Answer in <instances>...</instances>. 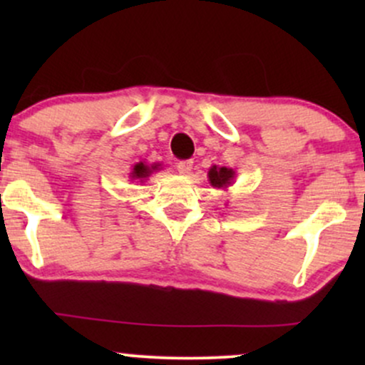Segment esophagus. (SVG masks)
<instances>
[{
    "instance_id": "obj_1",
    "label": "esophagus",
    "mask_w": 365,
    "mask_h": 365,
    "mask_svg": "<svg viewBox=\"0 0 365 365\" xmlns=\"http://www.w3.org/2000/svg\"><path fill=\"white\" fill-rule=\"evenodd\" d=\"M178 168V173L183 175V177H188V175L192 173V170H194V165H192V161H180L177 165Z\"/></svg>"
}]
</instances>
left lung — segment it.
<instances>
[{
    "mask_svg": "<svg viewBox=\"0 0 365 365\" xmlns=\"http://www.w3.org/2000/svg\"><path fill=\"white\" fill-rule=\"evenodd\" d=\"M207 180L215 188L226 190L235 182V171L232 168H226V166H211V170L207 171Z\"/></svg>",
    "mask_w": 365,
    "mask_h": 365,
    "instance_id": "obj_1",
    "label": "left lung"
}]
</instances>
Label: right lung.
<instances>
[{
    "mask_svg": "<svg viewBox=\"0 0 365 365\" xmlns=\"http://www.w3.org/2000/svg\"><path fill=\"white\" fill-rule=\"evenodd\" d=\"M161 170V163H153V165H148L145 161H139L132 166V171L128 173L130 182L135 183H144V180H148L150 175L156 173V171Z\"/></svg>",
    "mask_w": 365,
    "mask_h": 365,
    "instance_id": "1",
    "label": "right lung"
}]
</instances>
